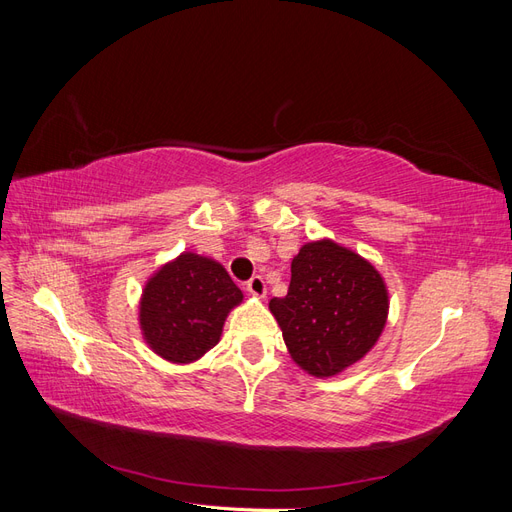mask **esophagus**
Masks as SVG:
<instances>
[{
  "mask_svg": "<svg viewBox=\"0 0 512 512\" xmlns=\"http://www.w3.org/2000/svg\"><path fill=\"white\" fill-rule=\"evenodd\" d=\"M245 288H247V292H250L252 297H256V299H265V297H267V282H265V277L254 275L252 280L245 284Z\"/></svg>",
  "mask_w": 512,
  "mask_h": 512,
  "instance_id": "obj_1",
  "label": "esophagus"
}]
</instances>
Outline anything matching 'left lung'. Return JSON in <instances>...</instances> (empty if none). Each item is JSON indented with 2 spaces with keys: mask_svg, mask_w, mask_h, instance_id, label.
Listing matches in <instances>:
<instances>
[{
  "mask_svg": "<svg viewBox=\"0 0 512 512\" xmlns=\"http://www.w3.org/2000/svg\"><path fill=\"white\" fill-rule=\"evenodd\" d=\"M389 288L367 258L333 239L301 245L290 286L269 312L290 359L314 378H333L363 361L389 320Z\"/></svg>",
  "mask_w": 512,
  "mask_h": 512,
  "instance_id": "8db88e82",
  "label": "left lung"
}]
</instances>
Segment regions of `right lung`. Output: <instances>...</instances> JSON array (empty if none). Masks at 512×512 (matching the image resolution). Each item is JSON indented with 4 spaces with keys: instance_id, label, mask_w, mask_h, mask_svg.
I'll list each match as a JSON object with an SVG mask.
<instances>
[{
    "instance_id": "1",
    "label": "right lung",
    "mask_w": 512,
    "mask_h": 512,
    "mask_svg": "<svg viewBox=\"0 0 512 512\" xmlns=\"http://www.w3.org/2000/svg\"><path fill=\"white\" fill-rule=\"evenodd\" d=\"M243 292L215 258L181 252L153 271L138 301V329L160 359L190 365L220 342Z\"/></svg>"
}]
</instances>
